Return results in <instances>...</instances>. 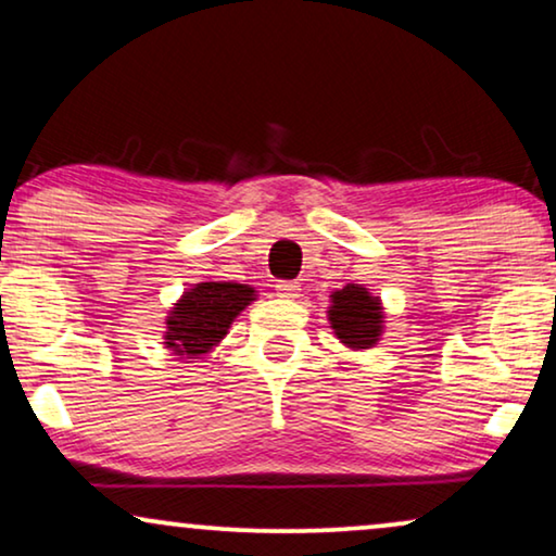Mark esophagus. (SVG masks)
I'll use <instances>...</instances> for the list:
<instances>
[{"label":"esophagus","mask_w":556,"mask_h":556,"mask_svg":"<svg viewBox=\"0 0 556 556\" xmlns=\"http://www.w3.org/2000/svg\"><path fill=\"white\" fill-rule=\"evenodd\" d=\"M276 291H278L280 299L295 301V299H299V295H301V286L295 283V280H278Z\"/></svg>","instance_id":"obj_1"}]
</instances>
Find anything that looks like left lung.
I'll list each match as a JSON object with an SVG mask.
<instances>
[{
    "mask_svg": "<svg viewBox=\"0 0 556 556\" xmlns=\"http://www.w3.org/2000/svg\"><path fill=\"white\" fill-rule=\"evenodd\" d=\"M329 303L326 316L341 344L354 352L379 344L384 333V306L379 295L369 293V288L364 286L346 283L331 291Z\"/></svg>",
    "mask_w": 556,
    "mask_h": 556,
    "instance_id": "8db88e82",
    "label": "left lung"
}]
</instances>
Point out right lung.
<instances>
[{"instance_id":"add662e5","label":"right lung","mask_w":556,"mask_h":556,"mask_svg":"<svg viewBox=\"0 0 556 556\" xmlns=\"http://www.w3.org/2000/svg\"><path fill=\"white\" fill-rule=\"evenodd\" d=\"M257 301L253 286L235 280H202L187 288L177 303H172L164 324V346L177 359H202L215 352L227 337L235 318Z\"/></svg>"}]
</instances>
